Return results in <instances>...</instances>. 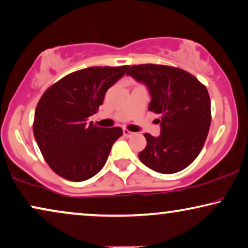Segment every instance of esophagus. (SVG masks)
I'll list each match as a JSON object with an SVG mask.
<instances>
[{
    "label": "esophagus",
    "instance_id": "esophagus-1",
    "mask_svg": "<svg viewBox=\"0 0 248 248\" xmlns=\"http://www.w3.org/2000/svg\"><path fill=\"white\" fill-rule=\"evenodd\" d=\"M123 133H124V136L126 137V138H131V137H133V136H134L133 132H131L130 130H126V128H124V130H123Z\"/></svg>",
    "mask_w": 248,
    "mask_h": 248
}]
</instances>
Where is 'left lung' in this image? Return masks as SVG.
<instances>
[{
    "label": "left lung",
    "mask_w": 248,
    "mask_h": 248,
    "mask_svg": "<svg viewBox=\"0 0 248 248\" xmlns=\"http://www.w3.org/2000/svg\"><path fill=\"white\" fill-rule=\"evenodd\" d=\"M126 74L147 85L152 96L148 110L162 115L160 136L144 133L147 146L139 154L140 160L163 174L182 171L199 155L210 130L206 86L172 66L133 65Z\"/></svg>",
    "instance_id": "8db88e82"
}]
</instances>
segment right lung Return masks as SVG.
I'll return each instance as SVG.
<instances>
[{
    "label": "right lung",
    "instance_id": "1",
    "mask_svg": "<svg viewBox=\"0 0 248 248\" xmlns=\"http://www.w3.org/2000/svg\"><path fill=\"white\" fill-rule=\"evenodd\" d=\"M128 66L89 67L54 83L43 93L35 110L33 131L51 170L69 181H84L104 167L121 127L102 128L89 117L104 104L107 90Z\"/></svg>",
    "mask_w": 248,
    "mask_h": 248
}]
</instances>
